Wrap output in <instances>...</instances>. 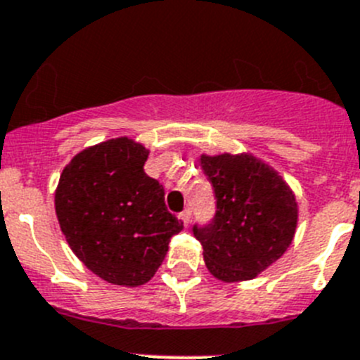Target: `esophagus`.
<instances>
[{"label":"esophagus","mask_w":360,"mask_h":360,"mask_svg":"<svg viewBox=\"0 0 360 360\" xmlns=\"http://www.w3.org/2000/svg\"><path fill=\"white\" fill-rule=\"evenodd\" d=\"M179 218H181V221H183L184 226H188V224L191 221V210H184L183 213L179 214Z\"/></svg>","instance_id":"obj_1"}]
</instances>
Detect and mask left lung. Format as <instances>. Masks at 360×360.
<instances>
[{
  "label": "left lung",
  "mask_w": 360,
  "mask_h": 360,
  "mask_svg": "<svg viewBox=\"0 0 360 360\" xmlns=\"http://www.w3.org/2000/svg\"><path fill=\"white\" fill-rule=\"evenodd\" d=\"M217 211L193 226L211 274L224 282L250 281L286 252L297 229V200L271 167L250 154L200 156Z\"/></svg>",
  "instance_id": "1"
}]
</instances>
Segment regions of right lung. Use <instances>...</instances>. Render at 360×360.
I'll use <instances>...</instances> for the list:
<instances>
[{"mask_svg":"<svg viewBox=\"0 0 360 360\" xmlns=\"http://www.w3.org/2000/svg\"><path fill=\"white\" fill-rule=\"evenodd\" d=\"M149 150L127 136L70 160L55 193L56 217L79 261L103 281L142 286L154 277L183 221L165 206L160 181L143 172Z\"/></svg>","mask_w":360,"mask_h":360,"instance_id":"1","label":"right lung"}]
</instances>
